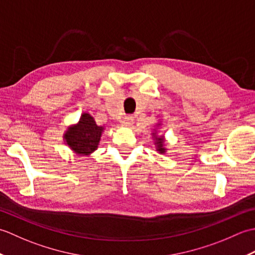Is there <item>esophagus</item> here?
<instances>
[{"label":"esophagus","instance_id":"34e87169","mask_svg":"<svg viewBox=\"0 0 255 255\" xmlns=\"http://www.w3.org/2000/svg\"><path fill=\"white\" fill-rule=\"evenodd\" d=\"M133 122V116L132 115H126L123 119V124L126 125V126H130Z\"/></svg>","mask_w":255,"mask_h":255}]
</instances>
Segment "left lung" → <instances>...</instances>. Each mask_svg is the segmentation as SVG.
<instances>
[{
    "label": "left lung",
    "mask_w": 255,
    "mask_h": 255,
    "mask_svg": "<svg viewBox=\"0 0 255 255\" xmlns=\"http://www.w3.org/2000/svg\"><path fill=\"white\" fill-rule=\"evenodd\" d=\"M153 136H154V140H155V143L154 144H156V151H159L160 153H164L165 152V148H164V145H163V143H164V138L163 137H159V136H156V134L153 132L152 133Z\"/></svg>",
    "instance_id": "left-lung-1"
}]
</instances>
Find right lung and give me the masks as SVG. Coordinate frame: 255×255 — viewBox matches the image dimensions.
Instances as JSON below:
<instances>
[{"mask_svg":"<svg viewBox=\"0 0 255 255\" xmlns=\"http://www.w3.org/2000/svg\"><path fill=\"white\" fill-rule=\"evenodd\" d=\"M104 128L97 126L90 114H83L80 122L73 127L68 128L64 140L75 153L89 155L97 149Z\"/></svg>","mask_w":255,"mask_h":255,"instance_id":"obj_1","label":"right lung"}]
</instances>
